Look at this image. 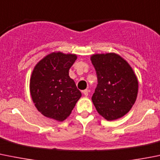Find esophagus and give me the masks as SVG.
<instances>
[{
  "label": "esophagus",
  "mask_w": 160,
  "mask_h": 160,
  "mask_svg": "<svg viewBox=\"0 0 160 160\" xmlns=\"http://www.w3.org/2000/svg\"><path fill=\"white\" fill-rule=\"evenodd\" d=\"M82 92H83V94H84L85 96H88V93H89V91H88V90H83V91H82Z\"/></svg>",
  "instance_id": "obj_1"
}]
</instances>
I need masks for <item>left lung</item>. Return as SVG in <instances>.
<instances>
[{"instance_id":"1","label":"left lung","mask_w":160,"mask_h":160,"mask_svg":"<svg viewBox=\"0 0 160 160\" xmlns=\"http://www.w3.org/2000/svg\"><path fill=\"white\" fill-rule=\"evenodd\" d=\"M91 59L98 78L91 100L98 112L107 120L122 117L137 98L138 82L132 68L114 53L94 55Z\"/></svg>"}]
</instances>
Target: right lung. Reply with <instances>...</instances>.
<instances>
[{
    "label": "right lung",
    "mask_w": 160,
    "mask_h": 160,
    "mask_svg": "<svg viewBox=\"0 0 160 160\" xmlns=\"http://www.w3.org/2000/svg\"><path fill=\"white\" fill-rule=\"evenodd\" d=\"M75 55L52 53L39 62L30 78V94L37 110L46 117L63 121L81 93L69 76Z\"/></svg>",
    "instance_id": "obj_1"
}]
</instances>
